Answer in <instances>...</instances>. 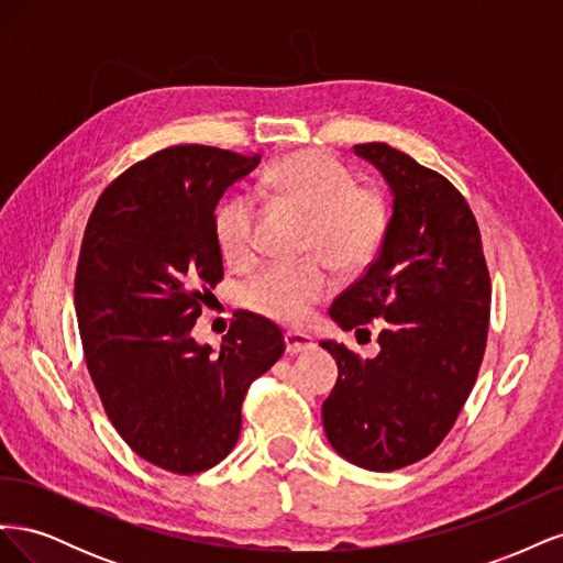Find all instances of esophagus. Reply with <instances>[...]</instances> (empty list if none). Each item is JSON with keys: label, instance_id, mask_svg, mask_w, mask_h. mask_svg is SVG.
<instances>
[{"label": "esophagus", "instance_id": "1", "mask_svg": "<svg viewBox=\"0 0 563 563\" xmlns=\"http://www.w3.org/2000/svg\"><path fill=\"white\" fill-rule=\"evenodd\" d=\"M284 343H286L288 354H300V352H308L314 347L312 338L308 333H300V331H286Z\"/></svg>", "mask_w": 563, "mask_h": 563}]
</instances>
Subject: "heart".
<instances>
[{
  "instance_id": "1",
  "label": "heart",
  "mask_w": 563,
  "mask_h": 563,
  "mask_svg": "<svg viewBox=\"0 0 563 563\" xmlns=\"http://www.w3.org/2000/svg\"><path fill=\"white\" fill-rule=\"evenodd\" d=\"M263 190L308 211L305 251L317 255L263 267L246 286V302L255 314L294 327L331 294L329 261L347 272L373 261L387 232V207L378 190L354 185L350 168L321 150L291 152L272 164ZM258 218V201L249 192H234L218 203L213 232L228 261L253 258Z\"/></svg>"
}]
</instances>
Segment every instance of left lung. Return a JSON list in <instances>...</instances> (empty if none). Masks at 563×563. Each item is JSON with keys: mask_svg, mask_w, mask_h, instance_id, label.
I'll return each mask as SVG.
<instances>
[{"mask_svg": "<svg viewBox=\"0 0 563 563\" xmlns=\"http://www.w3.org/2000/svg\"><path fill=\"white\" fill-rule=\"evenodd\" d=\"M354 152L385 176L395 203L376 261L329 314L345 331L380 319V352L360 360L323 340L338 383L321 418L352 465L391 472L428 457L463 411L486 350L490 277L479 225L451 180L387 143Z\"/></svg>", "mask_w": 563, "mask_h": 563, "instance_id": "obj_1", "label": "left lung"}]
</instances>
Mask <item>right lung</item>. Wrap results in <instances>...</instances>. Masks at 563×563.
Masks as SVG:
<instances>
[{"mask_svg":"<svg viewBox=\"0 0 563 563\" xmlns=\"http://www.w3.org/2000/svg\"><path fill=\"white\" fill-rule=\"evenodd\" d=\"M258 155L176 145L133 164L84 230L75 308L91 380L114 430L174 474L218 465L242 430V401L284 354L277 323L236 312L213 354L192 327L223 279L216 203Z\"/></svg>","mask_w":563,"mask_h":563,"instance_id":"right-lung-1","label":"right lung"}]
</instances>
